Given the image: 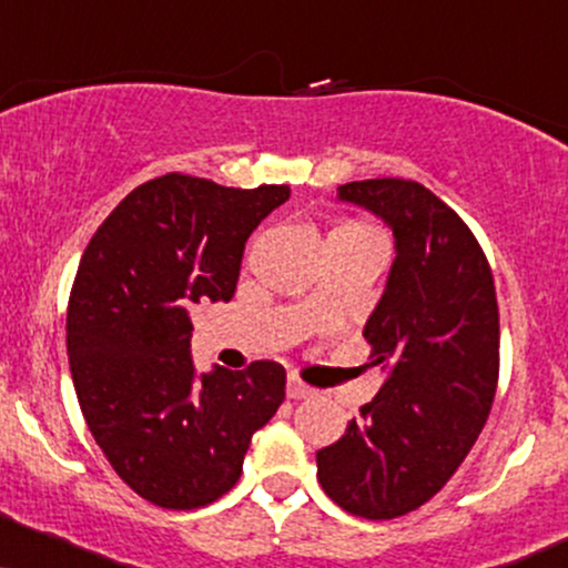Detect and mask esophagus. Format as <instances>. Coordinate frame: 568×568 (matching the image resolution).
<instances>
[{
	"label": "esophagus",
	"mask_w": 568,
	"mask_h": 568,
	"mask_svg": "<svg viewBox=\"0 0 568 568\" xmlns=\"http://www.w3.org/2000/svg\"><path fill=\"white\" fill-rule=\"evenodd\" d=\"M288 396H291V399H306V396H314V388L306 386L304 381L291 378L288 381Z\"/></svg>",
	"instance_id": "esophagus-1"
}]
</instances>
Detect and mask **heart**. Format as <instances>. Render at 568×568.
I'll list each match as a JSON object with an SVG mask.
<instances>
[{"label":"heart","mask_w":568,"mask_h":568,"mask_svg":"<svg viewBox=\"0 0 568 568\" xmlns=\"http://www.w3.org/2000/svg\"><path fill=\"white\" fill-rule=\"evenodd\" d=\"M341 232H362V235H371V232H375L373 227H367V224H359V222H349V224H341V227H336ZM333 230V232H336Z\"/></svg>","instance_id":"b5f03b06"}]
</instances>
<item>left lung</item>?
<instances>
[{"instance_id": "8db88e82", "label": "left lung", "mask_w": 568, "mask_h": 568, "mask_svg": "<svg viewBox=\"0 0 568 568\" xmlns=\"http://www.w3.org/2000/svg\"><path fill=\"white\" fill-rule=\"evenodd\" d=\"M338 197L396 237L384 298L362 331L388 378L320 449L317 479L346 514L388 521L432 500L479 439L500 378V310L476 235L420 182H346Z\"/></svg>"}]
</instances>
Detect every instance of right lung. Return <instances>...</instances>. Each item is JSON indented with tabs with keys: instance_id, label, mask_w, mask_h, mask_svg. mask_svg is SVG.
Segmentation results:
<instances>
[{
	"instance_id": "obj_1",
	"label": "right lung",
	"mask_w": 568,
	"mask_h": 568,
	"mask_svg": "<svg viewBox=\"0 0 568 568\" xmlns=\"http://www.w3.org/2000/svg\"><path fill=\"white\" fill-rule=\"evenodd\" d=\"M288 184L224 187L163 174L132 190L89 241L68 298V362L81 415L142 500L193 510L243 474L251 436L285 399V367L195 375L190 310L230 302L248 235Z\"/></svg>"
}]
</instances>
